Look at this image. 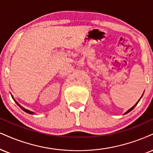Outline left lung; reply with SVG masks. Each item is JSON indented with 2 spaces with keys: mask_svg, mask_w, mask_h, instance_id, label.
<instances>
[{
  "mask_svg": "<svg viewBox=\"0 0 153 153\" xmlns=\"http://www.w3.org/2000/svg\"><path fill=\"white\" fill-rule=\"evenodd\" d=\"M140 99H141V98H140ZM140 99H139V101H137V102L136 103H135V104L134 105H133V107H132V108H130V109H129V110H128L127 111H126V112L125 113V114H128V113H129V112H130V111H131L132 110H133V108H135V105H136L137 104V103H138V102H139V101H140Z\"/></svg>",
  "mask_w": 153,
  "mask_h": 153,
  "instance_id": "8db88e82",
  "label": "left lung"
}]
</instances>
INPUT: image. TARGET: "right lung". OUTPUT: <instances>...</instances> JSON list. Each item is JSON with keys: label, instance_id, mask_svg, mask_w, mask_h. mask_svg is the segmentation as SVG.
Segmentation results:
<instances>
[{"label": "right lung", "instance_id": "add662e5", "mask_svg": "<svg viewBox=\"0 0 153 153\" xmlns=\"http://www.w3.org/2000/svg\"><path fill=\"white\" fill-rule=\"evenodd\" d=\"M12 97H13V96H12ZM13 100H14V101H16V103H17V104H18V105H19V106H20V108H21L22 109V110H24V111H25V112H26V113H27V114H35V113H34V112H32V111H29V110H27V109H25V108H22V106H20V105H19V103H18V102H17V101H16V100H15L14 99H13Z\"/></svg>", "mask_w": 153, "mask_h": 153}]
</instances>
